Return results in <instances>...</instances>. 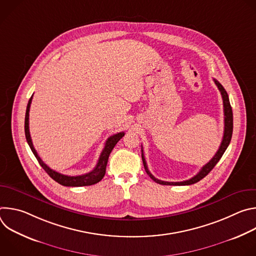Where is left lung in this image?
<instances>
[{
	"instance_id": "8db88e82",
	"label": "left lung",
	"mask_w": 256,
	"mask_h": 256,
	"mask_svg": "<svg viewBox=\"0 0 256 256\" xmlns=\"http://www.w3.org/2000/svg\"><path fill=\"white\" fill-rule=\"evenodd\" d=\"M214 84L216 85L218 89L220 90L222 98H223V105H224V136H223V140L221 142V146L218 147V150L216 151V153L214 154V156L210 159V161L208 163H206L202 169L200 171L194 176L192 178L186 180V181H180V182H168V181H162L157 179L156 177H154L152 175V173L149 171L148 166H147V162L144 160V156L142 154V163H144V167L147 174L159 184H163V186H190L194 184H196L198 181L202 180L204 177H206L210 171L212 169L216 166V164L220 161V159L222 158L223 154L225 153V151L227 150L228 146L231 142V138H232V132H233V112H232V107L229 101V97L228 94L226 92V90L224 89V87L220 84V82H218L216 79H214Z\"/></svg>"
}]
</instances>
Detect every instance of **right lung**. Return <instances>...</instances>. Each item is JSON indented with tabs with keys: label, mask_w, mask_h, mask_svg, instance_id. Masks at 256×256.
<instances>
[{
	"label": "right lung",
	"mask_w": 256,
	"mask_h": 256,
	"mask_svg": "<svg viewBox=\"0 0 256 256\" xmlns=\"http://www.w3.org/2000/svg\"><path fill=\"white\" fill-rule=\"evenodd\" d=\"M32 97L33 95L30 97L28 104H27V108H26V114H25V136H26V140L29 144V147L32 151V153L34 154V156L38 159V163L40 164V166L46 170V172L54 180L56 181L58 184L64 186H93L97 182H99L105 175V171H106V165H107V161L109 158V155H110L112 149L114 148V146L118 144V142L124 136V132H118L114 136H112L110 138H108L104 149L101 152V155L99 157V160L97 162V165L95 166V168L90 171L89 173L86 174H82V175H77V176H68V175H64L62 173H58L52 169H50L38 156V152L34 149L33 144L31 140V136H30V132H29V110H30V104L32 101Z\"/></svg>",
	"instance_id": "add662e5"
}]
</instances>
